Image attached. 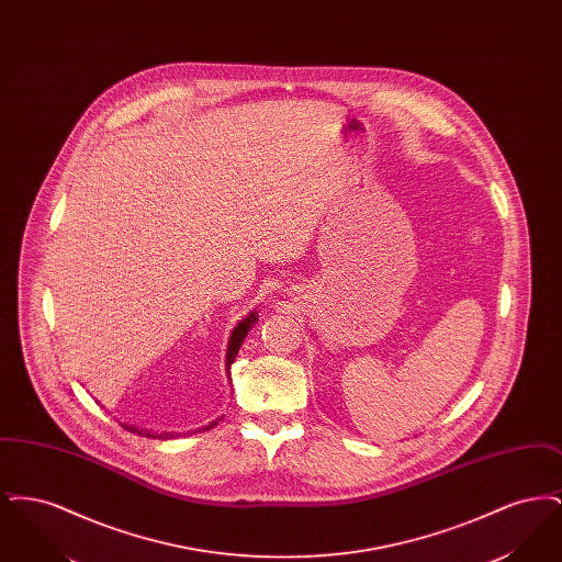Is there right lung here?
Wrapping results in <instances>:
<instances>
[{
    "instance_id": "obj_1",
    "label": "right lung",
    "mask_w": 562,
    "mask_h": 562,
    "mask_svg": "<svg viewBox=\"0 0 562 562\" xmlns=\"http://www.w3.org/2000/svg\"><path fill=\"white\" fill-rule=\"evenodd\" d=\"M257 322V312H250L244 321L234 328V333H232V337H229V346H227V360H225V364H227V373H229V367H232V362L236 360V356H238V351H240L241 348V341L246 339V335H248V330H250V326ZM216 422H221V419H216ZM216 422H213L211 426H206L204 429H211L216 426ZM124 428L131 429V431H138V434H145L147 438H156V434H151V431H143V429L138 428H128L126 424H124ZM172 438V434H160L158 438Z\"/></svg>"
}]
</instances>
